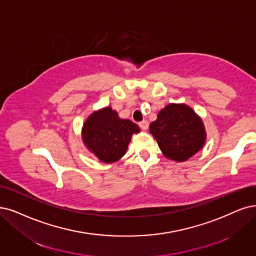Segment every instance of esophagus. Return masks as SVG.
Masks as SVG:
<instances>
[{
	"mask_svg": "<svg viewBox=\"0 0 256 256\" xmlns=\"http://www.w3.org/2000/svg\"><path fill=\"white\" fill-rule=\"evenodd\" d=\"M139 126L142 128V130H148V120H142V121H140L139 123Z\"/></svg>",
	"mask_w": 256,
	"mask_h": 256,
	"instance_id": "1",
	"label": "esophagus"
}]
</instances>
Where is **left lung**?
<instances>
[{
  "instance_id": "8db88e82",
  "label": "left lung",
  "mask_w": 256,
  "mask_h": 256,
  "mask_svg": "<svg viewBox=\"0 0 256 256\" xmlns=\"http://www.w3.org/2000/svg\"><path fill=\"white\" fill-rule=\"evenodd\" d=\"M150 133L154 136L164 155L186 162L200 150L206 140L202 121L186 104H168L150 123Z\"/></svg>"
}]
</instances>
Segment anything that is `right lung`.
Instances as JSON below:
<instances>
[{
  "instance_id": "obj_1",
  "label": "right lung",
  "mask_w": 256,
  "mask_h": 256,
  "mask_svg": "<svg viewBox=\"0 0 256 256\" xmlns=\"http://www.w3.org/2000/svg\"><path fill=\"white\" fill-rule=\"evenodd\" d=\"M140 130L128 119H120L117 112L106 108L92 114L82 130L84 144L102 162H117L126 154L130 137Z\"/></svg>"
}]
</instances>
